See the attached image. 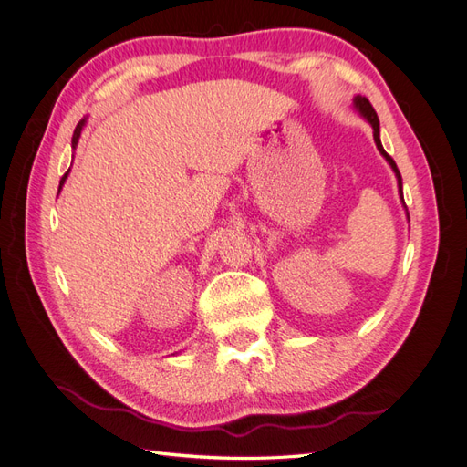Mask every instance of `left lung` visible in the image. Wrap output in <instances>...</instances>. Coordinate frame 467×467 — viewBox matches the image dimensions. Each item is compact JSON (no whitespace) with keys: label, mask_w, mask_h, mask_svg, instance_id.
Instances as JSON below:
<instances>
[{"label":"left lung","mask_w":467,"mask_h":467,"mask_svg":"<svg viewBox=\"0 0 467 467\" xmlns=\"http://www.w3.org/2000/svg\"><path fill=\"white\" fill-rule=\"evenodd\" d=\"M354 107L358 109V113H360L368 123L372 125V129H374V140H376V147H378V150H380L382 153V157L389 162V167H392V171L396 172V179H398V189H400V199L404 201V194H402V175H400V171H398V167H396V162H394V159L389 157L386 150H384V147H382V143H380V121H378V115H376V111H374V107L370 105V101L366 99V97H362V95H356L354 97ZM406 207V204H404ZM408 211V209H406ZM408 221H410V214H408Z\"/></svg>","instance_id":"8db88e82"}]
</instances>
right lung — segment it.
Instances as JSON below:
<instances>
[{"label":"right lung","instance_id":"right-lung-1","mask_svg":"<svg viewBox=\"0 0 467 467\" xmlns=\"http://www.w3.org/2000/svg\"><path fill=\"white\" fill-rule=\"evenodd\" d=\"M83 125H85V119H83V121H79V123H78V127H75V133H73V140H71V143H73V149H75V147H78V140H79V137H81V129H83ZM67 175H69V171H67V172H65V175H63V179H61V182H59V191H61V187H63V182H65V179H67Z\"/></svg>","mask_w":467,"mask_h":467}]
</instances>
